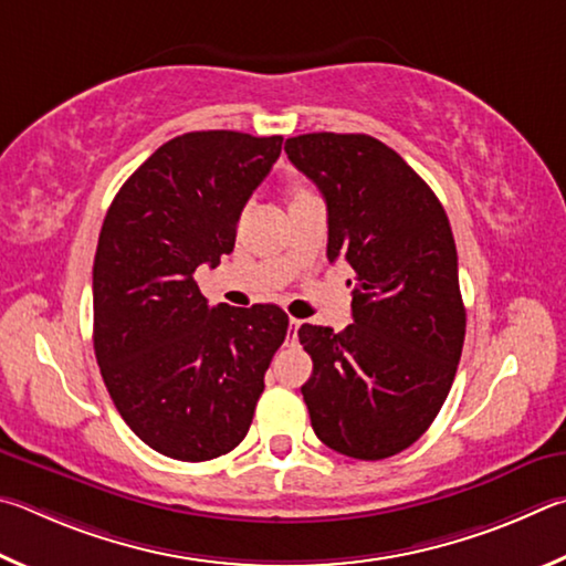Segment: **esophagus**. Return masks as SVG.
<instances>
[{"mask_svg":"<svg viewBox=\"0 0 566 566\" xmlns=\"http://www.w3.org/2000/svg\"><path fill=\"white\" fill-rule=\"evenodd\" d=\"M301 323H303V321H298V318H291V323H289V340H291V343H295V338H298Z\"/></svg>","mask_w":566,"mask_h":566,"instance_id":"esophagus-1","label":"esophagus"}]
</instances>
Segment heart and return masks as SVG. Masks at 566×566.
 Segmentation results:
<instances>
[{
	"mask_svg": "<svg viewBox=\"0 0 566 566\" xmlns=\"http://www.w3.org/2000/svg\"><path fill=\"white\" fill-rule=\"evenodd\" d=\"M303 196H311V193H308V191H305V188H295L291 201H295V198H303Z\"/></svg>",
	"mask_w": 566,
	"mask_h": 566,
	"instance_id": "1",
	"label": "heart"
}]
</instances>
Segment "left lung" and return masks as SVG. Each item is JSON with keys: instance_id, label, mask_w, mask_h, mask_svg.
Segmentation results:
<instances>
[{"instance_id": "1", "label": "left lung", "mask_w": 566, "mask_h": 566, "mask_svg": "<svg viewBox=\"0 0 566 566\" xmlns=\"http://www.w3.org/2000/svg\"><path fill=\"white\" fill-rule=\"evenodd\" d=\"M291 164L328 206V261L355 271L353 323L301 325L311 424L331 450L385 460L438 418L464 343L458 248L438 196L368 134H303Z\"/></svg>"}]
</instances>
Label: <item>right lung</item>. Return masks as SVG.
Segmentation results:
<instances>
[{
	"label": "right lung",
	"mask_w": 566,
	"mask_h": 566,
	"mask_svg": "<svg viewBox=\"0 0 566 566\" xmlns=\"http://www.w3.org/2000/svg\"><path fill=\"white\" fill-rule=\"evenodd\" d=\"M283 136L191 132L166 142L108 206L94 258V353L118 415L148 448L206 462L241 444L289 333L271 303L216 305L198 265L235 245Z\"/></svg>",
	"instance_id": "1"
}]
</instances>
